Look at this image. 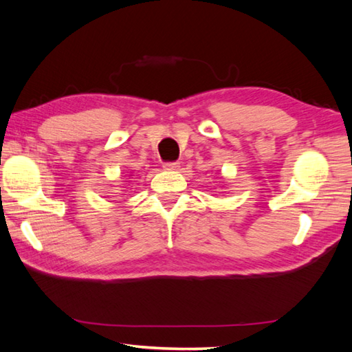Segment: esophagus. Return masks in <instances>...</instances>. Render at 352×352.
Wrapping results in <instances>:
<instances>
[{
  "instance_id": "esophagus-1",
  "label": "esophagus",
  "mask_w": 352,
  "mask_h": 352,
  "mask_svg": "<svg viewBox=\"0 0 352 352\" xmlns=\"http://www.w3.org/2000/svg\"><path fill=\"white\" fill-rule=\"evenodd\" d=\"M163 168L166 170H178V169H180V163H178V162H168V163L163 164Z\"/></svg>"
}]
</instances>
